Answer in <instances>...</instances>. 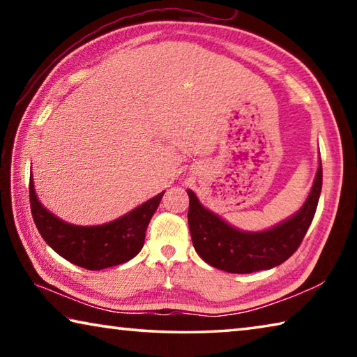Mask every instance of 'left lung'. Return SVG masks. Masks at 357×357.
<instances>
[{"mask_svg": "<svg viewBox=\"0 0 357 357\" xmlns=\"http://www.w3.org/2000/svg\"><path fill=\"white\" fill-rule=\"evenodd\" d=\"M323 184L321 160L312 190L302 208L289 219L264 231H243L211 213L192 190L189 193V229L198 255L213 268L233 274L271 269L293 255L315 215Z\"/></svg>", "mask_w": 357, "mask_h": 357, "instance_id": "obj_1", "label": "left lung"}]
</instances>
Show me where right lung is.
Instances as JSON below:
<instances>
[{
	"label": "right lung",
	"instance_id": "right-lung-1",
	"mask_svg": "<svg viewBox=\"0 0 357 357\" xmlns=\"http://www.w3.org/2000/svg\"><path fill=\"white\" fill-rule=\"evenodd\" d=\"M164 193L153 197L116 220L104 225L80 227L61 220L42 206L34 190L33 174L29 178L31 214L40 236L58 255L89 271L123 264L142 250L149 220Z\"/></svg>",
	"mask_w": 357,
	"mask_h": 357
}]
</instances>
